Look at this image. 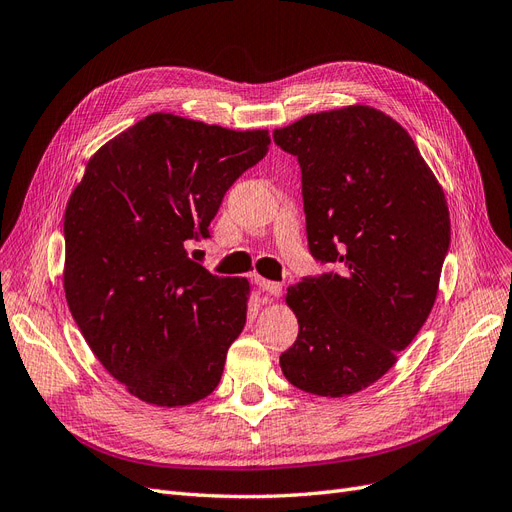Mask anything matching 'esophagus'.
I'll return each mask as SVG.
<instances>
[{"instance_id":"1","label":"esophagus","mask_w":512,"mask_h":512,"mask_svg":"<svg viewBox=\"0 0 512 512\" xmlns=\"http://www.w3.org/2000/svg\"><path fill=\"white\" fill-rule=\"evenodd\" d=\"M255 285L261 291H266L268 295H272V297H280L282 295V285H280V282H272V280H266V278H261V276H255Z\"/></svg>"}]
</instances>
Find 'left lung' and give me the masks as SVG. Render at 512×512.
I'll use <instances>...</instances> for the list:
<instances>
[{"mask_svg": "<svg viewBox=\"0 0 512 512\" xmlns=\"http://www.w3.org/2000/svg\"><path fill=\"white\" fill-rule=\"evenodd\" d=\"M274 141L301 166L310 251L335 268L287 289L299 333L280 369L308 394L350 396L394 367L434 306L445 192L409 132L369 105L310 113Z\"/></svg>", "mask_w": 512, "mask_h": 512, "instance_id": "1", "label": "left lung"}]
</instances>
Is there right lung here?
<instances>
[{
  "instance_id": "obj_1",
  "label": "right lung",
  "mask_w": 512,
  "mask_h": 512,
  "mask_svg": "<svg viewBox=\"0 0 512 512\" xmlns=\"http://www.w3.org/2000/svg\"><path fill=\"white\" fill-rule=\"evenodd\" d=\"M268 130L151 113L109 139L65 208L63 289L99 363L139 401L206 399L246 323L251 285L187 257Z\"/></svg>"
}]
</instances>
